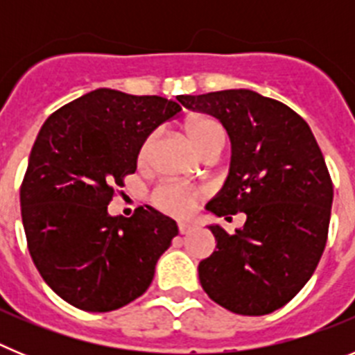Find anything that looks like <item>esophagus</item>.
Here are the masks:
<instances>
[{"label": "esophagus", "instance_id": "esophagus-1", "mask_svg": "<svg viewBox=\"0 0 355 355\" xmlns=\"http://www.w3.org/2000/svg\"><path fill=\"white\" fill-rule=\"evenodd\" d=\"M178 225H180V233L181 234H190L192 231H196V229H197V225L192 224V222H180Z\"/></svg>", "mask_w": 355, "mask_h": 355}]
</instances>
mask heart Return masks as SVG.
<instances>
[{"mask_svg": "<svg viewBox=\"0 0 355 355\" xmlns=\"http://www.w3.org/2000/svg\"><path fill=\"white\" fill-rule=\"evenodd\" d=\"M187 133L188 139L193 144V147H196L199 155L205 149H208V147L215 146V144L225 142V133L220 124L208 117L192 119V121L188 122ZM156 139H158L156 133H149L144 139L142 146L139 149V162L142 165L149 162L150 155H153V149L156 146ZM197 199H199V193L196 190L175 183L162 184L155 192V196H153L156 208L174 216H184L188 213H192L197 205Z\"/></svg>", "mask_w": 355, "mask_h": 355, "instance_id": "heart-1", "label": "heart"}]
</instances>
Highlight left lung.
Listing matches in <instances>:
<instances>
[{"label": "left lung", "instance_id": "obj_1", "mask_svg": "<svg viewBox=\"0 0 355 355\" xmlns=\"http://www.w3.org/2000/svg\"><path fill=\"white\" fill-rule=\"evenodd\" d=\"M180 101L218 119L231 140L227 178L206 209L247 216L234 234L208 225L216 250L199 263L200 286L229 311L268 315L302 290L325 249L332 183L324 155L299 114L254 90Z\"/></svg>", "mask_w": 355, "mask_h": 355}]
</instances>
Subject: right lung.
Wrapping results in <instances>:
<instances>
[{"mask_svg":"<svg viewBox=\"0 0 355 355\" xmlns=\"http://www.w3.org/2000/svg\"><path fill=\"white\" fill-rule=\"evenodd\" d=\"M159 96L97 89L67 103L40 128L21 187V215L37 270L83 311L126 306L153 283L178 224L146 206L110 215L114 187L137 171L147 135L181 112Z\"/></svg>","mask_w":355,"mask_h":355,"instance_id":"1","label":"right lung"}]
</instances>
